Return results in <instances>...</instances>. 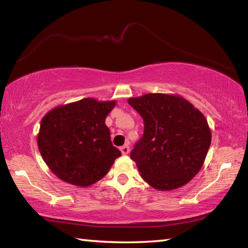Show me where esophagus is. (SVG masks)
Wrapping results in <instances>:
<instances>
[{"mask_svg":"<svg viewBox=\"0 0 248 248\" xmlns=\"http://www.w3.org/2000/svg\"><path fill=\"white\" fill-rule=\"evenodd\" d=\"M120 151H121V153H123L124 155H127V154L129 153V151H130L129 145H128V144H124V146H121Z\"/></svg>","mask_w":248,"mask_h":248,"instance_id":"1","label":"esophagus"}]
</instances>
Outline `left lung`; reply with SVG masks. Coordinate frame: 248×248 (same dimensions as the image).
<instances>
[{
	"label": "left lung",
	"mask_w": 248,
	"mask_h": 248,
	"mask_svg": "<svg viewBox=\"0 0 248 248\" xmlns=\"http://www.w3.org/2000/svg\"><path fill=\"white\" fill-rule=\"evenodd\" d=\"M144 133L131 152L141 177L154 189L174 190L198 174L211 144L202 112L180 95L151 93L130 97Z\"/></svg>",
	"instance_id": "left-lung-1"
}]
</instances>
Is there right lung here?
Returning a JSON list of instances; mask_svg holds the SVG:
<instances>
[{
	"instance_id": "obj_1",
	"label": "right lung",
	"mask_w": 248,
	"mask_h": 248,
	"mask_svg": "<svg viewBox=\"0 0 248 248\" xmlns=\"http://www.w3.org/2000/svg\"><path fill=\"white\" fill-rule=\"evenodd\" d=\"M116 100L83 98L52 108L41 119L37 144L49 170L78 187L97 183L121 155L105 124Z\"/></svg>"
}]
</instances>
